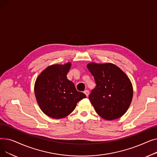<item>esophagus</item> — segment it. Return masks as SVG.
<instances>
[{"label":"esophagus","mask_w":157,"mask_h":157,"mask_svg":"<svg viewBox=\"0 0 157 157\" xmlns=\"http://www.w3.org/2000/svg\"><path fill=\"white\" fill-rule=\"evenodd\" d=\"M84 94L86 95V97H88V95H89V91H88V90H85V91H84Z\"/></svg>","instance_id":"obj_1"}]
</instances>
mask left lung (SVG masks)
<instances>
[{
	"mask_svg": "<svg viewBox=\"0 0 157 157\" xmlns=\"http://www.w3.org/2000/svg\"><path fill=\"white\" fill-rule=\"evenodd\" d=\"M87 67L96 83L89 95L96 113L108 120L120 118L132 100L133 88L129 78L113 63H90Z\"/></svg>",
	"mask_w": 157,
	"mask_h": 157,
	"instance_id": "8db88e82",
	"label": "left lung"
}]
</instances>
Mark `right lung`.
I'll return each instance as SVG.
<instances>
[{
  "instance_id": "obj_1",
  "label": "right lung",
  "mask_w": 157,
  "mask_h": 157,
  "mask_svg": "<svg viewBox=\"0 0 157 157\" xmlns=\"http://www.w3.org/2000/svg\"><path fill=\"white\" fill-rule=\"evenodd\" d=\"M71 65V63H67L49 66L36 81L37 102L40 109L49 117L59 119L67 117L75 109L77 103L86 97L67 78Z\"/></svg>"
}]
</instances>
